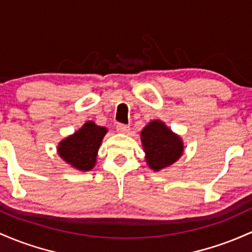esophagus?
<instances>
[{
	"instance_id": "34e87169",
	"label": "esophagus",
	"mask_w": 252,
	"mask_h": 252,
	"mask_svg": "<svg viewBox=\"0 0 252 252\" xmlns=\"http://www.w3.org/2000/svg\"><path fill=\"white\" fill-rule=\"evenodd\" d=\"M116 129H117V131L121 132V134H126V132H129V130H130V128H129L128 126H124V124H118V126H116Z\"/></svg>"
}]
</instances>
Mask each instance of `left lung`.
<instances>
[{"label":"left lung","mask_w":252,"mask_h":252,"mask_svg":"<svg viewBox=\"0 0 252 252\" xmlns=\"http://www.w3.org/2000/svg\"><path fill=\"white\" fill-rule=\"evenodd\" d=\"M140 136L146 162L156 172L173 165L183 156V140L162 121L149 122L141 130Z\"/></svg>","instance_id":"8db88e82"}]
</instances>
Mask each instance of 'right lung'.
<instances>
[{
  "mask_svg": "<svg viewBox=\"0 0 252 252\" xmlns=\"http://www.w3.org/2000/svg\"><path fill=\"white\" fill-rule=\"evenodd\" d=\"M106 132L105 126L87 121L79 130L61 141L57 154L70 167L81 172L91 171L95 166L99 147Z\"/></svg>",
  "mask_w": 252,
  "mask_h": 252,
  "instance_id": "right-lung-1",
  "label": "right lung"
}]
</instances>
